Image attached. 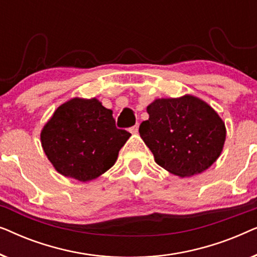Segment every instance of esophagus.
<instances>
[{
  "instance_id": "1",
  "label": "esophagus",
  "mask_w": 257,
  "mask_h": 257,
  "mask_svg": "<svg viewBox=\"0 0 257 257\" xmlns=\"http://www.w3.org/2000/svg\"><path fill=\"white\" fill-rule=\"evenodd\" d=\"M138 124L137 125H135V126H132L131 127V133H133V135H137V133H138Z\"/></svg>"
}]
</instances>
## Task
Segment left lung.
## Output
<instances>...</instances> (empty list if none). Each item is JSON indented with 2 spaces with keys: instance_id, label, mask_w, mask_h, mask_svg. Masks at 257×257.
I'll return each instance as SVG.
<instances>
[{
  "instance_id": "obj_1",
  "label": "left lung",
  "mask_w": 257,
  "mask_h": 257,
  "mask_svg": "<svg viewBox=\"0 0 257 257\" xmlns=\"http://www.w3.org/2000/svg\"><path fill=\"white\" fill-rule=\"evenodd\" d=\"M139 126L156 163L172 174L192 177L215 163L226 140V126L206 101L186 94L161 98L147 106Z\"/></svg>"
}]
</instances>
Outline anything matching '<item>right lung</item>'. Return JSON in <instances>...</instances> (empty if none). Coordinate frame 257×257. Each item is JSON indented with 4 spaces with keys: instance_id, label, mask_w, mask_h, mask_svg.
Instances as JSON below:
<instances>
[{
    "instance_id": "1",
    "label": "right lung",
    "mask_w": 257,
    "mask_h": 257,
    "mask_svg": "<svg viewBox=\"0 0 257 257\" xmlns=\"http://www.w3.org/2000/svg\"><path fill=\"white\" fill-rule=\"evenodd\" d=\"M130 137L115 127L112 111L96 98H72L44 125L41 143L58 173L86 182L113 166Z\"/></svg>"
}]
</instances>
